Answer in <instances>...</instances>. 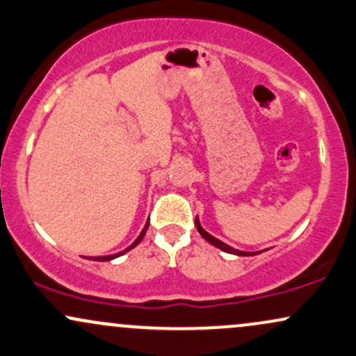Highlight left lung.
<instances>
[{
  "mask_svg": "<svg viewBox=\"0 0 356 356\" xmlns=\"http://www.w3.org/2000/svg\"><path fill=\"white\" fill-rule=\"evenodd\" d=\"M195 227H197L199 234H201L202 238L207 241V243H211L212 246H216V248L222 249V251H226V252H231V254H238V256H254V254H259V252H246V251H239V249H234V248L227 246V244H226V243H222V241L216 239L214 236H211L209 232L202 229L201 222H199V219H197V218H195Z\"/></svg>",
  "mask_w": 356,
  "mask_h": 356,
  "instance_id": "8db88e82",
  "label": "left lung"
}]
</instances>
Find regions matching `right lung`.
Masks as SVG:
<instances>
[{
	"mask_svg": "<svg viewBox=\"0 0 356 356\" xmlns=\"http://www.w3.org/2000/svg\"><path fill=\"white\" fill-rule=\"evenodd\" d=\"M147 227H149V222H147V224H145V227H144V229H142V232H140V234H138V238H137L136 241H134V243H132V244H130V246H129V248H127V249H124V251L117 252V254H110V256H97V257H93V261H112V259H115V257H118V256L125 254V252H127V251H130V249H132V248H136V246H137V244H138V243H140V241H142V239H144V236H145V232H147Z\"/></svg>",
	"mask_w": 356,
	"mask_h": 356,
	"instance_id": "1",
	"label": "right lung"
}]
</instances>
